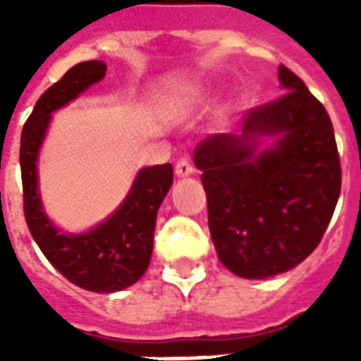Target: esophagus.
I'll return each mask as SVG.
<instances>
[{
    "label": "esophagus",
    "instance_id": "obj_1",
    "mask_svg": "<svg viewBox=\"0 0 361 361\" xmlns=\"http://www.w3.org/2000/svg\"><path fill=\"white\" fill-rule=\"evenodd\" d=\"M193 173V164H191V160L189 158H181L178 160V164H176V176L178 178H188Z\"/></svg>",
    "mask_w": 361,
    "mask_h": 361
}]
</instances>
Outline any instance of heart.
<instances>
[{"instance_id": "b5f03b06", "label": "heart", "mask_w": 361, "mask_h": 361, "mask_svg": "<svg viewBox=\"0 0 361 361\" xmlns=\"http://www.w3.org/2000/svg\"><path fill=\"white\" fill-rule=\"evenodd\" d=\"M201 102H203V92L197 89H188L173 94L166 104V110L173 118H181V116H188L189 111Z\"/></svg>"}]
</instances>
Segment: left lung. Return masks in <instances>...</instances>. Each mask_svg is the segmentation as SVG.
<instances>
[{
	"instance_id": "1",
	"label": "left lung",
	"mask_w": 361,
	"mask_h": 361,
	"mask_svg": "<svg viewBox=\"0 0 361 361\" xmlns=\"http://www.w3.org/2000/svg\"><path fill=\"white\" fill-rule=\"evenodd\" d=\"M279 81L286 92L247 111L242 135H211L193 154L220 263L242 279H269L310 257L341 195L325 106L288 67ZM263 136L275 139L265 149Z\"/></svg>"
}]
</instances>
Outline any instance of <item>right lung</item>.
<instances>
[{
	"mask_svg": "<svg viewBox=\"0 0 361 361\" xmlns=\"http://www.w3.org/2000/svg\"><path fill=\"white\" fill-rule=\"evenodd\" d=\"M104 75V61H82L38 98L20 135V178L27 226L46 259L79 288L111 294L135 284L149 269L157 212L172 188V164L139 170L123 203L102 224L82 234L61 232L46 216L36 168L51 111L102 81Z\"/></svg>",
	"mask_w": 361,
	"mask_h": 361,
	"instance_id": "1",
	"label": "right lung"
}]
</instances>
